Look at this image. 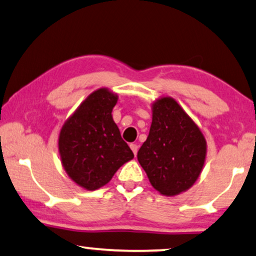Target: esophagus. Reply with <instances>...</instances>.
Listing matches in <instances>:
<instances>
[{
  "mask_svg": "<svg viewBox=\"0 0 256 256\" xmlns=\"http://www.w3.org/2000/svg\"><path fill=\"white\" fill-rule=\"evenodd\" d=\"M130 148H131V150H132V152H134V156L137 154V152H138V145H137V144H131Z\"/></svg>",
  "mask_w": 256,
  "mask_h": 256,
  "instance_id": "esophagus-1",
  "label": "esophagus"
}]
</instances>
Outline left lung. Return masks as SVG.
Wrapping results in <instances>:
<instances>
[{
  "label": "left lung",
  "mask_w": 256,
  "mask_h": 256,
  "mask_svg": "<svg viewBox=\"0 0 256 256\" xmlns=\"http://www.w3.org/2000/svg\"><path fill=\"white\" fill-rule=\"evenodd\" d=\"M137 156L156 190L176 196L188 190L202 173L206 140L180 105L164 97L153 104L148 137Z\"/></svg>",
  "instance_id": "obj_1"
}]
</instances>
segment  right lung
Returning a JSON list of instances; mask_svg holds the SVG:
<instances>
[{"label":"right lung","instance_id":"right-lung-1","mask_svg":"<svg viewBox=\"0 0 256 256\" xmlns=\"http://www.w3.org/2000/svg\"><path fill=\"white\" fill-rule=\"evenodd\" d=\"M117 100V94L108 88L94 91L60 130L58 148L64 170L86 190L104 186L122 164L134 156L112 119Z\"/></svg>","mask_w":256,"mask_h":256}]
</instances>
